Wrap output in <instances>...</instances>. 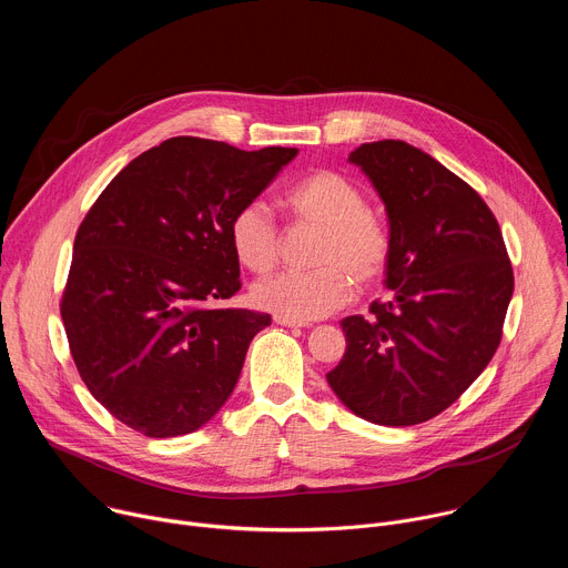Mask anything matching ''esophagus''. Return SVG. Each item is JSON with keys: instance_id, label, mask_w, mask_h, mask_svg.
Wrapping results in <instances>:
<instances>
[{"instance_id": "34e87169", "label": "esophagus", "mask_w": 568, "mask_h": 568, "mask_svg": "<svg viewBox=\"0 0 568 568\" xmlns=\"http://www.w3.org/2000/svg\"><path fill=\"white\" fill-rule=\"evenodd\" d=\"M274 321L278 323V326H285V328H307L310 323L305 321H294V318H285V316H274Z\"/></svg>"}]
</instances>
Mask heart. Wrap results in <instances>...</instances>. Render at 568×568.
<instances>
[{
  "instance_id": "1",
  "label": "heart",
  "mask_w": 568,
  "mask_h": 568,
  "mask_svg": "<svg viewBox=\"0 0 568 568\" xmlns=\"http://www.w3.org/2000/svg\"><path fill=\"white\" fill-rule=\"evenodd\" d=\"M287 211L321 226L314 270H285L254 285V303L276 316L314 321L344 307L359 285L375 283L390 256L386 226L368 213L364 191L335 171H316L285 197ZM233 256L250 272L265 274L278 261L281 235L263 202L240 206L229 224Z\"/></svg>"
}]
</instances>
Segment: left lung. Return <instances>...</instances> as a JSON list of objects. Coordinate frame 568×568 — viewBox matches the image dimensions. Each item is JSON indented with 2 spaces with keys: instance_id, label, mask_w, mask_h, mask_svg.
Returning a JSON list of instances; mask_svg holds the SVG:
<instances>
[{
  "instance_id": "1",
  "label": "left lung",
  "mask_w": 568,
  "mask_h": 568,
  "mask_svg": "<svg viewBox=\"0 0 568 568\" xmlns=\"http://www.w3.org/2000/svg\"><path fill=\"white\" fill-rule=\"evenodd\" d=\"M348 161L386 209L390 294L368 318H342L346 353L326 379L346 409L373 425H420L495 357L513 267L488 204L432 154L386 139L359 145Z\"/></svg>"
}]
</instances>
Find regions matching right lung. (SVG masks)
Instances as JSON below:
<instances>
[{"label": "right lung", "instance_id": "1", "mask_svg": "<svg viewBox=\"0 0 568 568\" xmlns=\"http://www.w3.org/2000/svg\"><path fill=\"white\" fill-rule=\"evenodd\" d=\"M298 154L175 136L108 184L73 240L62 321L75 368L150 438L204 427L272 316L213 307L240 290L229 224Z\"/></svg>", "mask_w": 568, "mask_h": 568}]
</instances>
